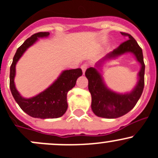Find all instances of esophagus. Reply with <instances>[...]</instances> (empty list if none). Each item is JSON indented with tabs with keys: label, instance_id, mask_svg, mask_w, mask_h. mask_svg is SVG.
Segmentation results:
<instances>
[{
	"label": "esophagus",
	"instance_id": "34e87169",
	"mask_svg": "<svg viewBox=\"0 0 158 158\" xmlns=\"http://www.w3.org/2000/svg\"><path fill=\"white\" fill-rule=\"evenodd\" d=\"M81 69H82L83 74H84V73H85V71L87 70V68H88V64H87V63H85V64H84L81 65Z\"/></svg>",
	"mask_w": 158,
	"mask_h": 158
}]
</instances>
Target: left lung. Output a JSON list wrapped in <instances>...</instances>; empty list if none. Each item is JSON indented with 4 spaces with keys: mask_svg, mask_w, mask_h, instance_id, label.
<instances>
[{
    "mask_svg": "<svg viewBox=\"0 0 158 158\" xmlns=\"http://www.w3.org/2000/svg\"><path fill=\"white\" fill-rule=\"evenodd\" d=\"M127 40L121 44L117 49L107 54L104 60L117 57L126 52H131L141 64L137 86L130 94H119L109 90L104 84L102 77L97 69L89 68L85 76L88 79V90L91 94V108L98 117L104 118H117L132 110L138 101L144 87V70L142 49L131 34L121 32Z\"/></svg>",
    "mask_w": 158,
    "mask_h": 158,
    "instance_id": "obj_1",
    "label": "left lung"
}]
</instances>
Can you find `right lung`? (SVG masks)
<instances>
[{
    "instance_id": "obj_1",
    "label": "right lung",
    "mask_w": 158,
    "mask_h": 158,
    "mask_svg": "<svg viewBox=\"0 0 158 158\" xmlns=\"http://www.w3.org/2000/svg\"><path fill=\"white\" fill-rule=\"evenodd\" d=\"M49 34V32H38L27 39L17 50L10 69V89L16 102L28 115L41 119L60 118L66 112L68 92L75 86L77 79L83 74L81 68L67 70L62 72L52 85L37 96L26 99L20 95L14 81L17 62L24 51L37 41L38 37H48Z\"/></svg>"
}]
</instances>
